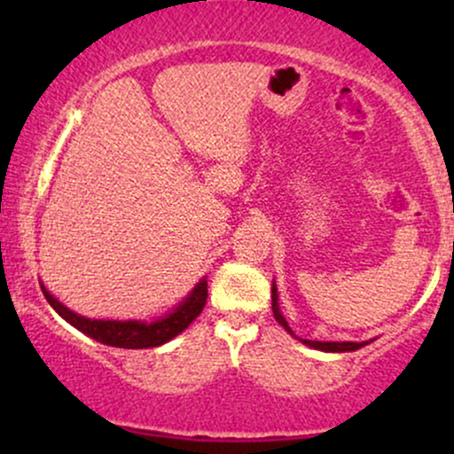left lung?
<instances>
[{
    "label": "left lung",
    "mask_w": 454,
    "mask_h": 454,
    "mask_svg": "<svg viewBox=\"0 0 454 454\" xmlns=\"http://www.w3.org/2000/svg\"><path fill=\"white\" fill-rule=\"evenodd\" d=\"M270 301H273V314H275V320H278L279 325L284 326L286 331L290 333V335H294L293 328L288 326V322H286V317L281 316V311H279V303H278V288H275V284H273V288H270ZM301 341H303L305 346L316 348V350H322V352H354V350H358V348L367 346V341H361V343H356V341H309V340H301Z\"/></svg>",
    "instance_id": "8db88e82"
}]
</instances>
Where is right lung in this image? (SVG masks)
Returning a JSON list of instances; mask_svg holds the SVG:
<instances>
[{"mask_svg": "<svg viewBox=\"0 0 454 454\" xmlns=\"http://www.w3.org/2000/svg\"><path fill=\"white\" fill-rule=\"evenodd\" d=\"M43 293L51 307L70 322L81 333L90 335L91 340L106 343L113 348H128V350H143V348H158L161 343L170 341L173 337L184 333L192 322L200 316L202 307L207 303V279H200L190 294L168 311L164 317L155 322L143 320H91V317L78 316L66 305H61L53 294L43 286Z\"/></svg>", "mask_w": 454, "mask_h": 454, "instance_id": "1", "label": "right lung"}]
</instances>
